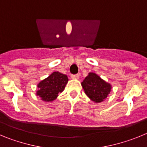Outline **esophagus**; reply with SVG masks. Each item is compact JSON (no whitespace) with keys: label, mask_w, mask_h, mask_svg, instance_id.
Returning a JSON list of instances; mask_svg holds the SVG:
<instances>
[{"label":"esophagus","mask_w":147,"mask_h":147,"mask_svg":"<svg viewBox=\"0 0 147 147\" xmlns=\"http://www.w3.org/2000/svg\"><path fill=\"white\" fill-rule=\"evenodd\" d=\"M71 77L72 78V79H74V80H77V79H79V75L78 74H71Z\"/></svg>","instance_id":"1"}]
</instances>
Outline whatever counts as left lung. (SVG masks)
Wrapping results in <instances>:
<instances>
[{
    "instance_id": "1",
    "label": "left lung",
    "mask_w": 147,
    "mask_h": 147,
    "mask_svg": "<svg viewBox=\"0 0 147 147\" xmlns=\"http://www.w3.org/2000/svg\"><path fill=\"white\" fill-rule=\"evenodd\" d=\"M82 85L87 96L95 102H102L107 98L111 89L110 84L93 73H90L82 82Z\"/></svg>"
}]
</instances>
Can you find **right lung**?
<instances>
[{"label":"right lung","instance_id":"1","mask_svg":"<svg viewBox=\"0 0 147 147\" xmlns=\"http://www.w3.org/2000/svg\"><path fill=\"white\" fill-rule=\"evenodd\" d=\"M68 79L67 76L59 72H54L48 78L38 84L37 95L43 101L51 102L56 99L58 94L64 90Z\"/></svg>","mask_w":147,"mask_h":147}]
</instances>
